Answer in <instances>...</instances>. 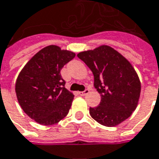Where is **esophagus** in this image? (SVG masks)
Here are the masks:
<instances>
[{"mask_svg":"<svg viewBox=\"0 0 159 159\" xmlns=\"http://www.w3.org/2000/svg\"><path fill=\"white\" fill-rule=\"evenodd\" d=\"M89 92V89H85L84 91H80V92H78V94H79L80 96L84 97V96H85V95H87Z\"/></svg>","mask_w":159,"mask_h":159,"instance_id":"esophagus-1","label":"esophagus"}]
</instances>
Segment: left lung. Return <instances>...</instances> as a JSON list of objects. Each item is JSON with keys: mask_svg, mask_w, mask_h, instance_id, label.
<instances>
[{"mask_svg": "<svg viewBox=\"0 0 159 159\" xmlns=\"http://www.w3.org/2000/svg\"><path fill=\"white\" fill-rule=\"evenodd\" d=\"M77 57L92 71L94 86L101 95L99 105L89 108L91 117L107 127L126 120L138 106L141 92L140 80L130 62L107 45Z\"/></svg>", "mask_w": 159, "mask_h": 159, "instance_id": "left-lung-1", "label": "left lung"}]
</instances>
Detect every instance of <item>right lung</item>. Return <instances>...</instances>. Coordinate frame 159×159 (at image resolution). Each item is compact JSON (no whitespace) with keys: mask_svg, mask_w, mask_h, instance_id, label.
Masks as SVG:
<instances>
[{"mask_svg":"<svg viewBox=\"0 0 159 159\" xmlns=\"http://www.w3.org/2000/svg\"><path fill=\"white\" fill-rule=\"evenodd\" d=\"M75 57L74 52L49 45L36 53L20 72L16 83L17 100L36 123L55 125L69 113L74 95L64 87L60 72Z\"/></svg>","mask_w":159,"mask_h":159,"instance_id":"obj_1","label":"right lung"}]
</instances>
